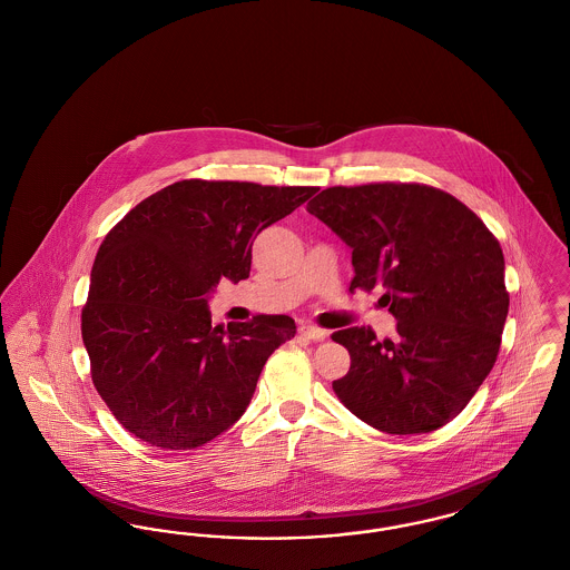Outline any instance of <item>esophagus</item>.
I'll return each instance as SVG.
<instances>
[{
  "label": "esophagus",
  "instance_id": "obj_1",
  "mask_svg": "<svg viewBox=\"0 0 570 570\" xmlns=\"http://www.w3.org/2000/svg\"><path fill=\"white\" fill-rule=\"evenodd\" d=\"M298 335L307 337V340H314V342H321V340H325L326 331L321 326L301 325L298 326Z\"/></svg>",
  "mask_w": 570,
  "mask_h": 570
}]
</instances>
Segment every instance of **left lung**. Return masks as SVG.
<instances>
[{
  "label": "left lung",
  "mask_w": 570,
  "mask_h": 570,
  "mask_svg": "<svg viewBox=\"0 0 570 570\" xmlns=\"http://www.w3.org/2000/svg\"><path fill=\"white\" fill-rule=\"evenodd\" d=\"M307 212L353 247L348 291L384 288L397 337L372 326L335 331L351 370L340 402L386 434H428L453 421L488 379L509 314L504 256L455 196L425 184L335 186Z\"/></svg>",
  "instance_id": "left-lung-1"
}]
</instances>
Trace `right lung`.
Segmentation results:
<instances>
[{"instance_id":"add662e5","label":"right lung","mask_w":570,"mask_h":570,"mask_svg":"<svg viewBox=\"0 0 570 570\" xmlns=\"http://www.w3.org/2000/svg\"><path fill=\"white\" fill-rule=\"evenodd\" d=\"M314 191L184 179L110 228L81 333L94 386L130 434L188 451L239 421L267 358L297 326L284 314L212 325L207 295L224 277L245 279L254 239Z\"/></svg>"}]
</instances>
